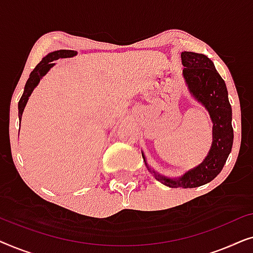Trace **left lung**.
Segmentation results:
<instances>
[{
  "label": "left lung",
  "instance_id": "8db88e82",
  "mask_svg": "<svg viewBox=\"0 0 253 253\" xmlns=\"http://www.w3.org/2000/svg\"><path fill=\"white\" fill-rule=\"evenodd\" d=\"M183 78L190 93L207 109L213 122V141L202 164L177 178L165 177L153 170L154 177L169 188H197L213 181L226 164L231 152L234 130L231 126V106L224 81L206 55L183 51L181 54ZM145 165L147 162L145 160ZM148 170H151L147 166Z\"/></svg>",
  "mask_w": 253,
  "mask_h": 253
}]
</instances>
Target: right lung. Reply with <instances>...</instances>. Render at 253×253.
Returning a JSON list of instances; mask_svg holds the SVG:
<instances>
[{
  "label": "right lung",
  "mask_w": 253,
  "mask_h": 253,
  "mask_svg": "<svg viewBox=\"0 0 253 253\" xmlns=\"http://www.w3.org/2000/svg\"><path fill=\"white\" fill-rule=\"evenodd\" d=\"M77 55V51L76 50H67V49H61V50H55L51 51L48 55H46L39 64L34 68V70L31 72L30 78L27 79L25 88H24V93L20 98L18 102V116L19 120H22V115L24 112V108H25L27 101H29L30 95L32 94L33 89L36 88V86L39 84L40 79L43 77L44 75L47 74L48 71L50 70V68H53L55 63L54 61L58 60V58H67V57H74Z\"/></svg>",
  "instance_id": "right-lung-1"
}]
</instances>
